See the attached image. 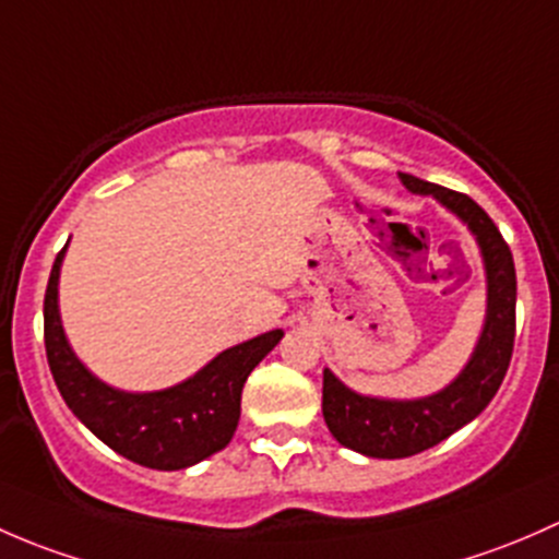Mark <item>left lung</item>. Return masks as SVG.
<instances>
[{
    "label": "left lung",
    "mask_w": 559,
    "mask_h": 559,
    "mask_svg": "<svg viewBox=\"0 0 559 559\" xmlns=\"http://www.w3.org/2000/svg\"><path fill=\"white\" fill-rule=\"evenodd\" d=\"M399 177L412 193L433 195L454 212L479 241L487 274V318L474 355L457 379L428 399H371L349 390L328 368L322 371V417L333 439L347 450L382 460L412 457L430 450L479 417L509 371L516 331L514 258L490 215L471 195L412 175Z\"/></svg>",
    "instance_id": "left-lung-1"
}]
</instances>
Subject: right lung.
I'll use <instances>...</instances> for the list:
<instances>
[{
    "label": "right lung",
    "instance_id": "1",
    "mask_svg": "<svg viewBox=\"0 0 559 559\" xmlns=\"http://www.w3.org/2000/svg\"><path fill=\"white\" fill-rule=\"evenodd\" d=\"M56 255L45 290V353L61 399L74 417L109 450L155 471H180L228 447L241 414V388L250 371L277 347L282 331H269L223 349L191 379L155 393H126L96 379L69 347L59 314Z\"/></svg>",
    "mask_w": 559,
    "mask_h": 559
}]
</instances>
